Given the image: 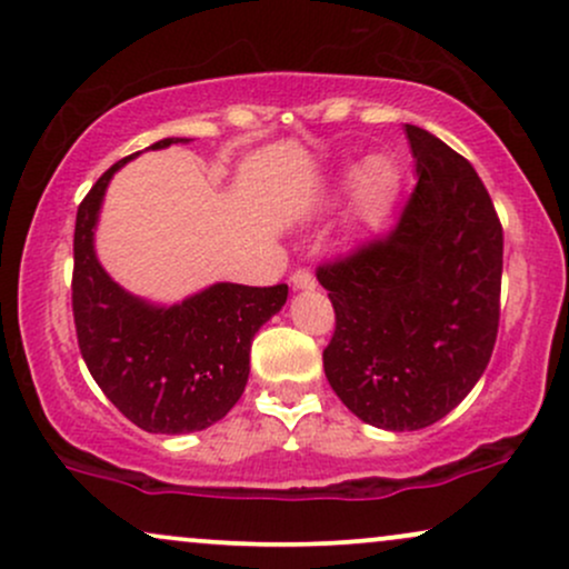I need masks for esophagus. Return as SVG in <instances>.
I'll return each instance as SVG.
<instances>
[{"instance_id":"1","label":"esophagus","mask_w":569,"mask_h":569,"mask_svg":"<svg viewBox=\"0 0 569 569\" xmlns=\"http://www.w3.org/2000/svg\"><path fill=\"white\" fill-rule=\"evenodd\" d=\"M293 289H316V276H312L307 267H299V270L291 272Z\"/></svg>"}]
</instances>
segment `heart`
<instances>
[{
    "instance_id": "b5f03b06",
    "label": "heart",
    "mask_w": 569,
    "mask_h": 569,
    "mask_svg": "<svg viewBox=\"0 0 569 569\" xmlns=\"http://www.w3.org/2000/svg\"><path fill=\"white\" fill-rule=\"evenodd\" d=\"M356 181V213L361 219L375 221L382 217L388 208L390 198H393L396 187V171L385 158H371L361 171L352 173Z\"/></svg>"
}]
</instances>
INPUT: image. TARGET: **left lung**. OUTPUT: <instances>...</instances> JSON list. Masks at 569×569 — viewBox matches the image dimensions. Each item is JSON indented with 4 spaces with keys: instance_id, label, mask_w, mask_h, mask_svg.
I'll list each match as a JSON object with an SVG mask.
<instances>
[{
    "instance_id": "left-lung-1",
    "label": "left lung",
    "mask_w": 569,
    "mask_h": 569,
    "mask_svg": "<svg viewBox=\"0 0 569 569\" xmlns=\"http://www.w3.org/2000/svg\"><path fill=\"white\" fill-rule=\"evenodd\" d=\"M417 187L385 234L316 276L335 307L323 371L352 415L385 430L439 422L485 375L500 323L502 224L479 173L407 126Z\"/></svg>"
}]
</instances>
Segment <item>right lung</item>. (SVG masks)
Here are the masks:
<instances>
[{"mask_svg":"<svg viewBox=\"0 0 569 569\" xmlns=\"http://www.w3.org/2000/svg\"><path fill=\"white\" fill-rule=\"evenodd\" d=\"M176 141L184 139H162L152 149ZM130 158L114 162L77 208V345L98 388L133 426L192 433L221 420L243 396L251 339L283 307L289 286L217 283L173 307H152L122 291L98 264L93 227L103 189Z\"/></svg>","mask_w":569,"mask_h":569,"instance_id":"obj_1","label":"right lung"}]
</instances>
